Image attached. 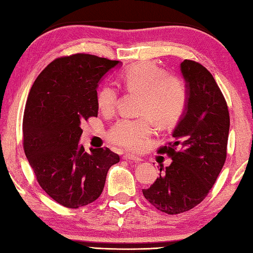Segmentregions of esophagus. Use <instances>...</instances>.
Masks as SVG:
<instances>
[{
	"label": "esophagus",
	"instance_id": "obj_1",
	"mask_svg": "<svg viewBox=\"0 0 253 253\" xmlns=\"http://www.w3.org/2000/svg\"><path fill=\"white\" fill-rule=\"evenodd\" d=\"M123 159L126 161H129V162H141L142 161L140 158L135 157V156H130V155H125L123 157Z\"/></svg>",
	"mask_w": 253,
	"mask_h": 253
}]
</instances>
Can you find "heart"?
Instances as JSON below:
<instances>
[{
  "label": "heart",
  "instance_id": "heart-1",
  "mask_svg": "<svg viewBox=\"0 0 253 253\" xmlns=\"http://www.w3.org/2000/svg\"><path fill=\"white\" fill-rule=\"evenodd\" d=\"M121 82L128 91L141 94L139 113L146 116L118 121L108 131V138L117 146L136 151L153 131L150 118L160 127H170L179 122L185 110L186 90L179 78L168 76L162 68L149 61L128 67L121 74ZM117 97L115 87L110 84L101 86L96 96L98 108L103 113L113 112Z\"/></svg>",
  "mask_w": 253,
  "mask_h": 253
}]
</instances>
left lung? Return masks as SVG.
<instances>
[{"instance_id": "8db88e82", "label": "left lung", "mask_w": 253, "mask_h": 253, "mask_svg": "<svg viewBox=\"0 0 253 253\" xmlns=\"http://www.w3.org/2000/svg\"><path fill=\"white\" fill-rule=\"evenodd\" d=\"M180 69L185 110L172 131L175 141L159 149L172 162L161 167L160 176L142 191L157 210L170 215L192 210L209 194L226 161L230 125L227 103L211 72L192 60L183 61Z\"/></svg>"}]
</instances>
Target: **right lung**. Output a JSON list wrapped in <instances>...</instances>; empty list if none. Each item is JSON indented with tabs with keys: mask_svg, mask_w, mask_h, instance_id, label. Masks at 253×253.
Here are the masks:
<instances>
[{
	"mask_svg": "<svg viewBox=\"0 0 253 253\" xmlns=\"http://www.w3.org/2000/svg\"><path fill=\"white\" fill-rule=\"evenodd\" d=\"M120 61L77 53L53 60L29 92L24 151L42 189L59 204L79 209L102 194L107 172L120 161L108 148L84 150L81 123L97 116V86Z\"/></svg>",
	"mask_w": 253,
	"mask_h": 253,
	"instance_id": "add662e5",
	"label": "right lung"
}]
</instances>
